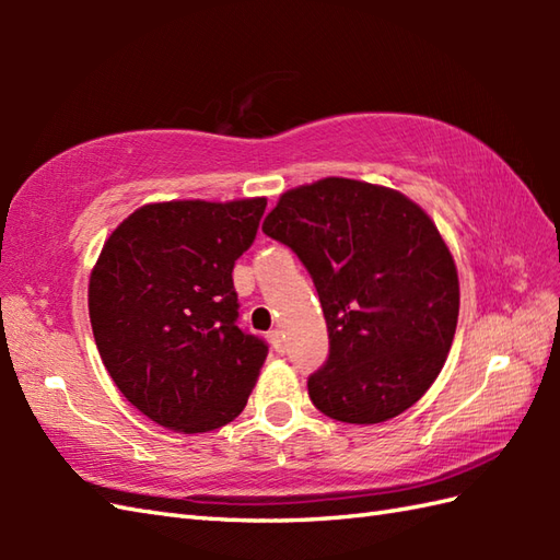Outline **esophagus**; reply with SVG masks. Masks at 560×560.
Here are the masks:
<instances>
[{"label":"esophagus","instance_id":"esophagus-1","mask_svg":"<svg viewBox=\"0 0 560 560\" xmlns=\"http://www.w3.org/2000/svg\"><path fill=\"white\" fill-rule=\"evenodd\" d=\"M269 341H271V347L277 349L279 353H283V349H287V343H283V335L279 329H271L269 331Z\"/></svg>","mask_w":560,"mask_h":560}]
</instances>
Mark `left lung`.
Listing matches in <instances>:
<instances>
[{
    "mask_svg": "<svg viewBox=\"0 0 560 560\" xmlns=\"http://www.w3.org/2000/svg\"><path fill=\"white\" fill-rule=\"evenodd\" d=\"M261 231L299 255L323 303L329 355L307 377L315 407L383 423L419 401L459 315L455 259L428 213L389 187L325 177L283 192Z\"/></svg>",
    "mask_w": 560,
    "mask_h": 560,
    "instance_id": "obj_1",
    "label": "left lung"
}]
</instances>
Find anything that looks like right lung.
Segmentation results:
<instances>
[{"label": "right lung", "instance_id": "obj_1", "mask_svg": "<svg viewBox=\"0 0 560 560\" xmlns=\"http://www.w3.org/2000/svg\"><path fill=\"white\" fill-rule=\"evenodd\" d=\"M265 209V197L147 205L101 249L89 281L98 353L163 428L207 433L245 409L269 347L237 327L233 267Z\"/></svg>", "mask_w": 560, "mask_h": 560}]
</instances>
